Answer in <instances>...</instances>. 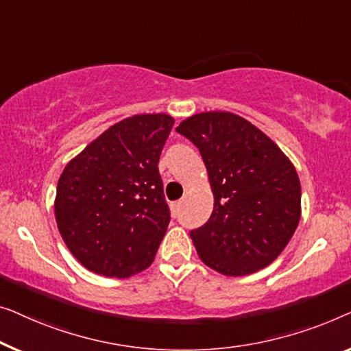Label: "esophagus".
I'll return each mask as SVG.
<instances>
[{
	"label": "esophagus",
	"mask_w": 351,
	"mask_h": 351,
	"mask_svg": "<svg viewBox=\"0 0 351 351\" xmlns=\"http://www.w3.org/2000/svg\"><path fill=\"white\" fill-rule=\"evenodd\" d=\"M180 206H181V202H175V204L171 205V210H173V213H176V211L180 210Z\"/></svg>",
	"instance_id": "obj_1"
}]
</instances>
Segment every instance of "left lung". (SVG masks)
I'll list each match as a JSON object with an SVG mask.
<instances>
[{
  "label": "left lung",
  "mask_w": 351,
  "mask_h": 351,
  "mask_svg": "<svg viewBox=\"0 0 351 351\" xmlns=\"http://www.w3.org/2000/svg\"><path fill=\"white\" fill-rule=\"evenodd\" d=\"M176 132L199 147L215 197L210 219L191 232L202 263L227 276L267 267L300 219V181L293 162L234 112H200Z\"/></svg>",
  "instance_id": "obj_1"
}]
</instances>
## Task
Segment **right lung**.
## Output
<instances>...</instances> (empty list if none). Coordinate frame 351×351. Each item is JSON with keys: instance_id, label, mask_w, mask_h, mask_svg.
Segmentation results:
<instances>
[{"instance_id": "obj_1", "label": "right lung", "mask_w": 351, "mask_h": 351, "mask_svg": "<svg viewBox=\"0 0 351 351\" xmlns=\"http://www.w3.org/2000/svg\"><path fill=\"white\" fill-rule=\"evenodd\" d=\"M173 124L164 112L127 117L63 169L53 202L57 227L90 272L128 278L154 261L170 223L159 157Z\"/></svg>"}]
</instances>
